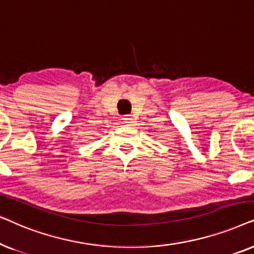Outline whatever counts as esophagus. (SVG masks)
Masks as SVG:
<instances>
[{"label": "esophagus", "mask_w": 254, "mask_h": 254, "mask_svg": "<svg viewBox=\"0 0 254 254\" xmlns=\"http://www.w3.org/2000/svg\"><path fill=\"white\" fill-rule=\"evenodd\" d=\"M123 121H124L125 124H131L133 122V118H132V116H131V115H127V116L123 117Z\"/></svg>", "instance_id": "1"}]
</instances>
